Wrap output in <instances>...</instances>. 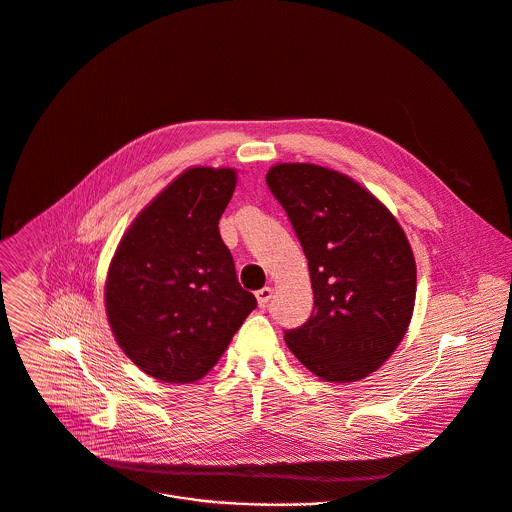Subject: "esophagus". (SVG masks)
I'll use <instances>...</instances> for the list:
<instances>
[{"mask_svg":"<svg viewBox=\"0 0 512 512\" xmlns=\"http://www.w3.org/2000/svg\"><path fill=\"white\" fill-rule=\"evenodd\" d=\"M272 294H274V290H272L270 286H264L262 290H258V292H256V300H258L260 308H266V306H268V302H270Z\"/></svg>","mask_w":512,"mask_h":512,"instance_id":"obj_1","label":"esophagus"}]
</instances>
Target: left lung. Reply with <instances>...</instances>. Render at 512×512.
I'll list each match as a JSON object with an SVG mask.
<instances>
[{
  "instance_id": "obj_1",
  "label": "left lung",
  "mask_w": 512,
  "mask_h": 512,
  "mask_svg": "<svg viewBox=\"0 0 512 512\" xmlns=\"http://www.w3.org/2000/svg\"><path fill=\"white\" fill-rule=\"evenodd\" d=\"M266 182L308 258L314 310L284 332L292 354L328 382H354L396 350L416 296L412 248L368 190L314 164H276Z\"/></svg>"
}]
</instances>
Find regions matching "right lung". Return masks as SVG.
I'll use <instances>...</instances> for the list:
<instances>
[{"instance_id":"obj_1","label":"right lung","mask_w":512,"mask_h":512,"mask_svg":"<svg viewBox=\"0 0 512 512\" xmlns=\"http://www.w3.org/2000/svg\"><path fill=\"white\" fill-rule=\"evenodd\" d=\"M234 188L232 168L186 170L138 214L112 258L108 322L156 380H200L256 308L218 230Z\"/></svg>"}]
</instances>
